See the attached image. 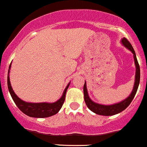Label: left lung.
Segmentation results:
<instances>
[{"instance_id": "8db88e82", "label": "left lung", "mask_w": 147, "mask_h": 147, "mask_svg": "<svg viewBox=\"0 0 147 147\" xmlns=\"http://www.w3.org/2000/svg\"><path fill=\"white\" fill-rule=\"evenodd\" d=\"M122 43L125 47L131 50L134 54V61H135L136 67V79H135V84H134V89H133L132 92L130 94L129 97L128 98L125 99L123 101L117 104L112 105H102L97 104V103L94 102L89 97L87 93V89H86V82L84 83V101L86 103V106L89 107L90 110L94 112V113L97 115H105V116H108V115H113L118 114V113H121L123 110H125L132 102L133 99L134 98L136 95V93L137 92L138 87H139V82H140V67H139V63H138L137 58L136 56L135 51H134V48H133L132 45L131 43L129 42L126 38H123Z\"/></svg>"}]
</instances>
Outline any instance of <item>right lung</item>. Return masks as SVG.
Segmentation results:
<instances>
[{"instance_id":"add662e5","label":"right lung","mask_w":147,"mask_h":147,"mask_svg":"<svg viewBox=\"0 0 147 147\" xmlns=\"http://www.w3.org/2000/svg\"><path fill=\"white\" fill-rule=\"evenodd\" d=\"M11 67V64L9 65V69ZM9 69H8V74H9ZM7 82H8V88L9 90L10 94L11 95L12 99L14 101L15 104L16 105L19 110L23 112L24 114L30 117H34V118H47V117L54 115L58 112L61 110L63 105L64 101L65 98V94L68 89V86L70 84H68V86L64 90L63 96L60 100L55 102L54 103H29L25 102L24 101H22L21 99L16 96V94L12 89L11 83H10L9 76L8 75V79H7Z\"/></svg>"}]
</instances>
